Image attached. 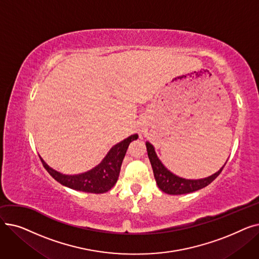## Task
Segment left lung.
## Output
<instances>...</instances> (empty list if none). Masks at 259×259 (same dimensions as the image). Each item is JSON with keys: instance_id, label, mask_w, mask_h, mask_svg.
Instances as JSON below:
<instances>
[{"instance_id": "8db88e82", "label": "left lung", "mask_w": 259, "mask_h": 259, "mask_svg": "<svg viewBox=\"0 0 259 259\" xmlns=\"http://www.w3.org/2000/svg\"><path fill=\"white\" fill-rule=\"evenodd\" d=\"M148 157L150 159L152 170L154 173V178L158 188L162 192L171 195H180V194H187L194 191H197L199 189H202L210 185L217 176L221 174L224 167L215 174L209 176L207 179L202 180H185L179 178L174 174H172L165 166L161 164V161L156 156L154 151V148L150 143H146ZM226 165V164H225Z\"/></svg>"}]
</instances>
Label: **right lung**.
Here are the masks:
<instances>
[{
  "label": "right lung",
  "instance_id": "right-lung-1",
  "mask_svg": "<svg viewBox=\"0 0 259 259\" xmlns=\"http://www.w3.org/2000/svg\"><path fill=\"white\" fill-rule=\"evenodd\" d=\"M139 138L138 134H133L128 139L118 143L106 155L99 166L92 170L77 175H65L50 168L46 162L40 158V161L52 178L60 184L71 188L77 191L87 193H105L109 191L117 182L120 166L124 159L127 149L132 141Z\"/></svg>",
  "mask_w": 259,
  "mask_h": 259
}]
</instances>
